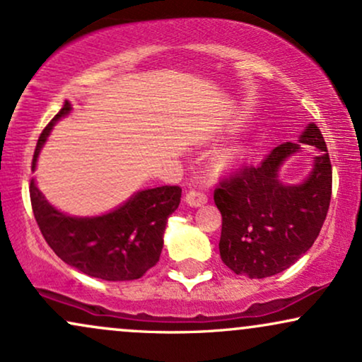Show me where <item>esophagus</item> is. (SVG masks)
I'll use <instances>...</instances> for the list:
<instances>
[{"label": "esophagus", "mask_w": 362, "mask_h": 362, "mask_svg": "<svg viewBox=\"0 0 362 362\" xmlns=\"http://www.w3.org/2000/svg\"><path fill=\"white\" fill-rule=\"evenodd\" d=\"M184 201H185L187 206L199 207V206L206 204V202H207V195L202 194V192H195V190H189V192L184 195Z\"/></svg>", "instance_id": "esophagus-1"}]
</instances>
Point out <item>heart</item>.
<instances>
[{"label": "heart", "instance_id": "1", "mask_svg": "<svg viewBox=\"0 0 362 362\" xmlns=\"http://www.w3.org/2000/svg\"><path fill=\"white\" fill-rule=\"evenodd\" d=\"M235 160H236L235 153H223V155L216 158V165H218L219 168H226L230 167L231 163H235Z\"/></svg>", "mask_w": 362, "mask_h": 362}]
</instances>
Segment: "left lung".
<instances>
[{"label":"left lung","instance_id":"8db88e82","mask_svg":"<svg viewBox=\"0 0 362 362\" xmlns=\"http://www.w3.org/2000/svg\"><path fill=\"white\" fill-rule=\"evenodd\" d=\"M300 141L320 151L313 172L301 185H282L277 178L286 158L301 149L284 143L257 167L247 165L223 178L214 190L223 218L219 255L238 276H276L318 238L330 206L332 163L317 124H308Z\"/></svg>","mask_w":362,"mask_h":362}]
</instances>
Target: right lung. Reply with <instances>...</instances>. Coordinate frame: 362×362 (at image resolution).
I'll list each match as a JSON object with an SVG mask.
<instances>
[{"label":"right lung","instance_id":"obj_1","mask_svg":"<svg viewBox=\"0 0 362 362\" xmlns=\"http://www.w3.org/2000/svg\"><path fill=\"white\" fill-rule=\"evenodd\" d=\"M71 110L62 109L44 127L37 141L32 168L40 148L57 119ZM182 189L163 185L141 190L119 209L98 218H71L56 211L30 180V202L39 230L62 262L103 281H134L160 260L168 216L180 204Z\"/></svg>","mask_w":362,"mask_h":362}]
</instances>
